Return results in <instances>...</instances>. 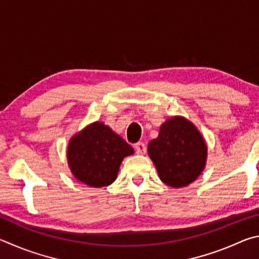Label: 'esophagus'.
<instances>
[{"instance_id": "obj_1", "label": "esophagus", "mask_w": 259, "mask_h": 259, "mask_svg": "<svg viewBox=\"0 0 259 259\" xmlns=\"http://www.w3.org/2000/svg\"><path fill=\"white\" fill-rule=\"evenodd\" d=\"M134 148H135V151H137V153H139V155H143L144 152H146L147 148H146V144H144L143 142H138L134 144Z\"/></svg>"}]
</instances>
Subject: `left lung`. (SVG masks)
I'll return each instance as SVG.
<instances>
[{"instance_id":"1","label":"left lung","mask_w":259,"mask_h":259,"mask_svg":"<svg viewBox=\"0 0 259 259\" xmlns=\"http://www.w3.org/2000/svg\"><path fill=\"white\" fill-rule=\"evenodd\" d=\"M148 155L159 179L171 188H184L205 169L207 144L193 122L174 116L160 126L158 138L148 144Z\"/></svg>"}]
</instances>
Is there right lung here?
Segmentation results:
<instances>
[{
  "instance_id": "obj_1",
  "label": "right lung",
  "mask_w": 259,
  "mask_h": 259,
  "mask_svg": "<svg viewBox=\"0 0 259 259\" xmlns=\"http://www.w3.org/2000/svg\"><path fill=\"white\" fill-rule=\"evenodd\" d=\"M134 149L102 121H94L69 140L67 160L76 180L92 188L110 185L122 159Z\"/></svg>"
}]
</instances>
